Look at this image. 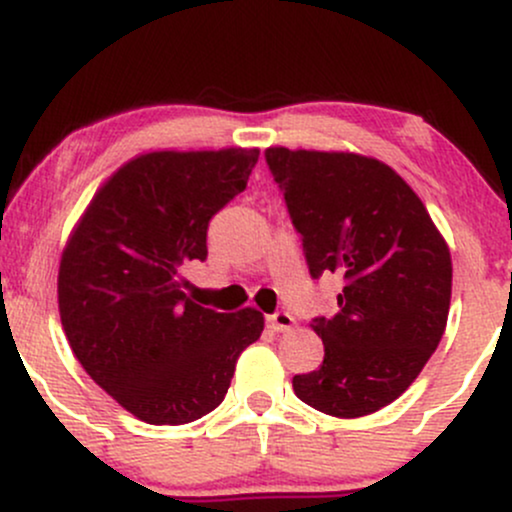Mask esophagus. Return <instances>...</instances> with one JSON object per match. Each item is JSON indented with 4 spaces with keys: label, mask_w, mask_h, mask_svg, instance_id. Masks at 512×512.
I'll return each instance as SVG.
<instances>
[{
    "label": "esophagus",
    "mask_w": 512,
    "mask_h": 512,
    "mask_svg": "<svg viewBox=\"0 0 512 512\" xmlns=\"http://www.w3.org/2000/svg\"><path fill=\"white\" fill-rule=\"evenodd\" d=\"M267 325L272 327L274 332H289L291 327L296 325V320H293V315L286 313V310H279V313L267 317Z\"/></svg>",
    "instance_id": "obj_1"
}]
</instances>
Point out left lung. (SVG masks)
<instances>
[{
	"label": "left lung",
	"mask_w": 512,
	"mask_h": 512,
	"mask_svg": "<svg viewBox=\"0 0 512 512\" xmlns=\"http://www.w3.org/2000/svg\"><path fill=\"white\" fill-rule=\"evenodd\" d=\"M303 240L308 272L339 274V313L313 317L322 366L293 378L301 402L339 419L373 414L414 383L438 349L452 262L416 192L358 154L264 151Z\"/></svg>",
	"instance_id": "left-lung-1"
}]
</instances>
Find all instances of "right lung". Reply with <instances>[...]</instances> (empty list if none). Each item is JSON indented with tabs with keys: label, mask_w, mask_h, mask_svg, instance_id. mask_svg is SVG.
Returning a JSON list of instances; mask_svg holds the SVG:
<instances>
[{
	"label": "right lung",
	"mask_w": 512,
	"mask_h": 512,
	"mask_svg": "<svg viewBox=\"0 0 512 512\" xmlns=\"http://www.w3.org/2000/svg\"><path fill=\"white\" fill-rule=\"evenodd\" d=\"M260 149L154 151L129 161L88 204L62 255L57 296L84 370L137 419L180 426L226 397L262 313H219L182 291L207 260V231L248 185Z\"/></svg>",
	"instance_id": "add662e5"
}]
</instances>
